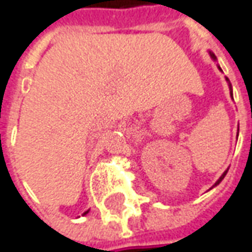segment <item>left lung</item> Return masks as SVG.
I'll return each instance as SVG.
<instances>
[{"label": "left lung", "mask_w": 252, "mask_h": 252, "mask_svg": "<svg viewBox=\"0 0 252 252\" xmlns=\"http://www.w3.org/2000/svg\"><path fill=\"white\" fill-rule=\"evenodd\" d=\"M211 57H213V58H214V60H215V55H214V54H211ZM220 69H221V68H220ZM227 81L229 82L228 78H227ZM229 88H231V84H229ZM231 95H232V93H231ZM227 171H228V170H227ZM227 171H225V172H224V174H222V175H221V177H220V180H218V181H217V183H215V185H218V184H220V183H221V181H222V178H224V177H225V174H227ZM215 185H214V187H215Z\"/></svg>", "instance_id": "8db88e82"}]
</instances>
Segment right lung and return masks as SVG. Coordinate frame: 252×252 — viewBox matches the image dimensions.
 Listing matches in <instances>:
<instances>
[{
    "label": "right lung",
    "mask_w": 252,
    "mask_h": 252,
    "mask_svg": "<svg viewBox=\"0 0 252 252\" xmlns=\"http://www.w3.org/2000/svg\"><path fill=\"white\" fill-rule=\"evenodd\" d=\"M87 213H88V211H85V213H84V214H87Z\"/></svg>",
    "instance_id": "add662e5"
}]
</instances>
